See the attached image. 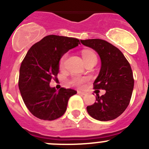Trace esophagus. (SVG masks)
Segmentation results:
<instances>
[{
  "label": "esophagus",
  "instance_id": "esophagus-1",
  "mask_svg": "<svg viewBox=\"0 0 149 149\" xmlns=\"http://www.w3.org/2000/svg\"><path fill=\"white\" fill-rule=\"evenodd\" d=\"M78 94H79V95H81V96H84L86 94L85 92H83V91H78Z\"/></svg>",
  "mask_w": 149,
  "mask_h": 149
}]
</instances>
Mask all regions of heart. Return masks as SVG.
<instances>
[{"mask_svg":"<svg viewBox=\"0 0 149 149\" xmlns=\"http://www.w3.org/2000/svg\"><path fill=\"white\" fill-rule=\"evenodd\" d=\"M82 57H83V59L84 61V63L87 62L88 61H91V60L96 59L97 60V55L94 53L93 52L89 50H84L82 52ZM66 59V55H63L62 57V58L61 59L60 61V67L63 68L64 66V63H65V61ZM88 81V79L86 77H80V76H76V77L73 78L71 80V83L74 85L78 86H82L83 84L86 82Z\"/></svg>","mask_w":149,"mask_h":149,"instance_id":"b5f03b06","label":"heart"}]
</instances>
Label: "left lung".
Segmentation results:
<instances>
[{"mask_svg": "<svg viewBox=\"0 0 149 149\" xmlns=\"http://www.w3.org/2000/svg\"><path fill=\"white\" fill-rule=\"evenodd\" d=\"M81 42L98 53L101 68L94 88L106 91L101 97L97 94L96 102L87 107V112L97 120L115 119L127 107L133 93L134 79L130 63L118 48L105 40L91 39Z\"/></svg>", "mask_w": 149, "mask_h": 149, "instance_id": "1", "label": "left lung"}]
</instances>
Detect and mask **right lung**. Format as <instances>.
<instances>
[{"label": "right lung", "instance_id": "add662e5", "mask_svg": "<svg viewBox=\"0 0 149 149\" xmlns=\"http://www.w3.org/2000/svg\"><path fill=\"white\" fill-rule=\"evenodd\" d=\"M79 44L73 37L46 36L31 46L22 61L19 91L29 112L39 119L54 120L63 115L69 98L77 93L65 88L57 91L49 82L58 76L63 55Z\"/></svg>", "mask_w": 149, "mask_h": 149}]
</instances>
